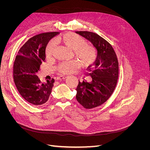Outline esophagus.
Masks as SVG:
<instances>
[{"label": "esophagus", "instance_id": "1", "mask_svg": "<svg viewBox=\"0 0 150 150\" xmlns=\"http://www.w3.org/2000/svg\"><path fill=\"white\" fill-rule=\"evenodd\" d=\"M67 78L66 76H64V75H61L59 76H58L57 79H66Z\"/></svg>", "mask_w": 150, "mask_h": 150}]
</instances>
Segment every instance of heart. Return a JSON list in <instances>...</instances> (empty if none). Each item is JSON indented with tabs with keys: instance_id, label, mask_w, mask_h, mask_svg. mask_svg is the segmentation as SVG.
<instances>
[{
	"instance_id": "b5f03b06",
	"label": "heart",
	"mask_w": 150,
	"mask_h": 150,
	"mask_svg": "<svg viewBox=\"0 0 150 150\" xmlns=\"http://www.w3.org/2000/svg\"><path fill=\"white\" fill-rule=\"evenodd\" d=\"M56 42L62 43L68 48L72 49L74 56L79 61L81 66L83 67L91 65L96 59V54L94 47L86 44V40L83 38L72 33H64L57 36L55 40L49 41L46 48V55L47 57L53 56ZM78 67V62L72 60L60 63L57 66V69L62 73L68 74L73 72Z\"/></svg>"
}]
</instances>
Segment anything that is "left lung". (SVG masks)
<instances>
[{
  "instance_id": "8db88e82",
  "label": "left lung",
  "mask_w": 150,
  "mask_h": 150,
  "mask_svg": "<svg viewBox=\"0 0 150 150\" xmlns=\"http://www.w3.org/2000/svg\"><path fill=\"white\" fill-rule=\"evenodd\" d=\"M91 42L98 51L96 59L87 68L86 76L92 81H79L76 99L86 109L101 106L111 97L116 86L119 65L114 49L98 34L89 31H76Z\"/></svg>"
}]
</instances>
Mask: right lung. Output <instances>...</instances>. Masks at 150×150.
I'll use <instances>...</instances> for the list:
<instances>
[{
    "label": "right lung",
    "instance_id": "right-lung-1",
    "mask_svg": "<svg viewBox=\"0 0 150 150\" xmlns=\"http://www.w3.org/2000/svg\"><path fill=\"white\" fill-rule=\"evenodd\" d=\"M59 33L51 32L33 36L21 47L16 57L13 76L16 88L22 97L34 105L46 103L51 93L54 79L42 83L37 72L46 61V48L49 41Z\"/></svg>",
    "mask_w": 150,
    "mask_h": 150
}]
</instances>
